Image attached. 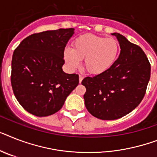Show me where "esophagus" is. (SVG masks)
I'll return each mask as SVG.
<instances>
[{
	"label": "esophagus",
	"instance_id": "obj_1",
	"mask_svg": "<svg viewBox=\"0 0 157 157\" xmlns=\"http://www.w3.org/2000/svg\"><path fill=\"white\" fill-rule=\"evenodd\" d=\"M82 79H83V76H82V75H79V82H80V83H81V82H82Z\"/></svg>",
	"mask_w": 157,
	"mask_h": 157
}]
</instances>
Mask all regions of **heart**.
<instances>
[{
    "label": "heart",
    "mask_w": 157,
    "mask_h": 157,
    "mask_svg": "<svg viewBox=\"0 0 157 157\" xmlns=\"http://www.w3.org/2000/svg\"><path fill=\"white\" fill-rule=\"evenodd\" d=\"M120 45L115 38L94 34H85L76 38L73 49L66 48L64 58L70 68L76 69L85 59L86 71L92 75H100L111 68L117 60Z\"/></svg>",
    "instance_id": "obj_1"
}]
</instances>
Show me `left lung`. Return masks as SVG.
Listing matches in <instances>:
<instances>
[{
	"label": "left lung",
	"instance_id": "8db88e82",
	"mask_svg": "<svg viewBox=\"0 0 157 157\" xmlns=\"http://www.w3.org/2000/svg\"><path fill=\"white\" fill-rule=\"evenodd\" d=\"M120 46L115 64L106 72L86 77L85 106L93 116L117 120L136 108L143 99L151 75V65L143 50L120 33H113Z\"/></svg>",
	"mask_w": 157,
	"mask_h": 157
}]
</instances>
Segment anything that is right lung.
<instances>
[{"mask_svg":"<svg viewBox=\"0 0 157 157\" xmlns=\"http://www.w3.org/2000/svg\"><path fill=\"white\" fill-rule=\"evenodd\" d=\"M74 33L73 28L33 33L14 50L12 87L19 103L33 116L56 113L79 82L78 75L63 71L65 47Z\"/></svg>","mask_w":157,"mask_h":157,"instance_id":"1","label":"right lung"}]
</instances>
